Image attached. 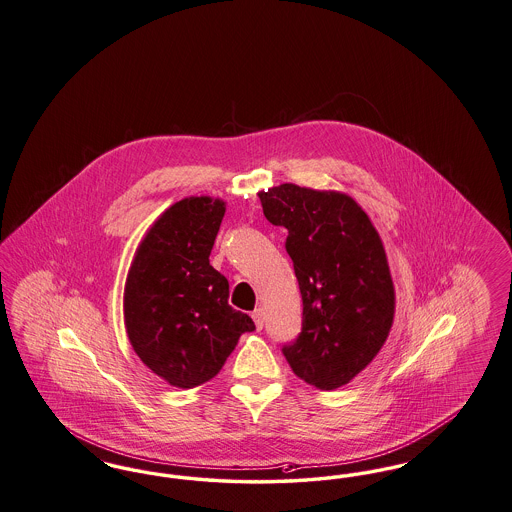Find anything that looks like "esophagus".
<instances>
[{
    "label": "esophagus",
    "mask_w": 512,
    "mask_h": 512,
    "mask_svg": "<svg viewBox=\"0 0 512 512\" xmlns=\"http://www.w3.org/2000/svg\"><path fill=\"white\" fill-rule=\"evenodd\" d=\"M251 318H253V322H255V328L263 329V326H265V310H263V308L253 310Z\"/></svg>",
    "instance_id": "obj_1"
}]
</instances>
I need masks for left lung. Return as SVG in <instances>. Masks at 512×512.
Here are the masks:
<instances>
[{
    "label": "left lung",
    "instance_id": "obj_1",
    "mask_svg": "<svg viewBox=\"0 0 512 512\" xmlns=\"http://www.w3.org/2000/svg\"><path fill=\"white\" fill-rule=\"evenodd\" d=\"M259 198L266 219L287 230L303 297V329L282 348L287 364L316 389H339L368 368L394 322L381 236L345 192L284 183Z\"/></svg>",
    "mask_w": 512,
    "mask_h": 512
}]
</instances>
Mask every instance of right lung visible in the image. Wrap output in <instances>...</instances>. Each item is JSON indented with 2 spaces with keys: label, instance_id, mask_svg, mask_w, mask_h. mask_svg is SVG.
<instances>
[{
  "label": "right lung",
  "instance_id": "right-lung-1",
  "mask_svg": "<svg viewBox=\"0 0 512 512\" xmlns=\"http://www.w3.org/2000/svg\"><path fill=\"white\" fill-rule=\"evenodd\" d=\"M226 204L190 196L167 207L144 234L123 289L129 343L171 387L213 379L253 320L228 305V280L209 265Z\"/></svg>",
  "mask_w": 512,
  "mask_h": 512
}]
</instances>
